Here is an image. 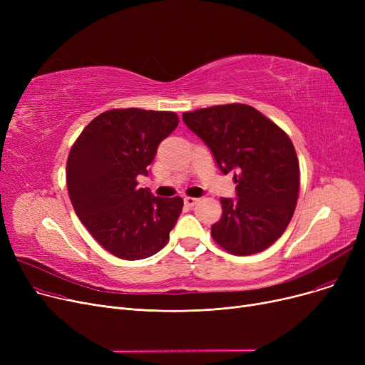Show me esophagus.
Returning <instances> with one entry per match:
<instances>
[{"mask_svg": "<svg viewBox=\"0 0 365 365\" xmlns=\"http://www.w3.org/2000/svg\"><path fill=\"white\" fill-rule=\"evenodd\" d=\"M183 202H185L186 207H194V205L198 202V200H197V198H192V197H185V198H183Z\"/></svg>", "mask_w": 365, "mask_h": 365, "instance_id": "obj_1", "label": "esophagus"}]
</instances>
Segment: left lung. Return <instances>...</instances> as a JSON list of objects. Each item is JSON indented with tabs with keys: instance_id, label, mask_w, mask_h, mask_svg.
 <instances>
[{
	"instance_id": "left-lung-1",
	"label": "left lung",
	"mask_w": 365,
	"mask_h": 365,
	"mask_svg": "<svg viewBox=\"0 0 365 365\" xmlns=\"http://www.w3.org/2000/svg\"><path fill=\"white\" fill-rule=\"evenodd\" d=\"M223 175L234 171L237 198H220L213 240L235 256L272 245L289 226L299 195V161L290 138L257 109L242 103L183 113Z\"/></svg>"
}]
</instances>
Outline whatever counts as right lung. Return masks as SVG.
Wrapping results in <instances>:
<instances>
[{"instance_id":"add662e5","label":"right lung","mask_w":365,"mask_h":365,"mask_svg":"<svg viewBox=\"0 0 365 365\" xmlns=\"http://www.w3.org/2000/svg\"><path fill=\"white\" fill-rule=\"evenodd\" d=\"M179 124L175 112L112 109L96 117L73 143L66 183L76 216L106 252L124 260L153 256L168 242L180 197L138 187L160 143Z\"/></svg>"}]
</instances>
